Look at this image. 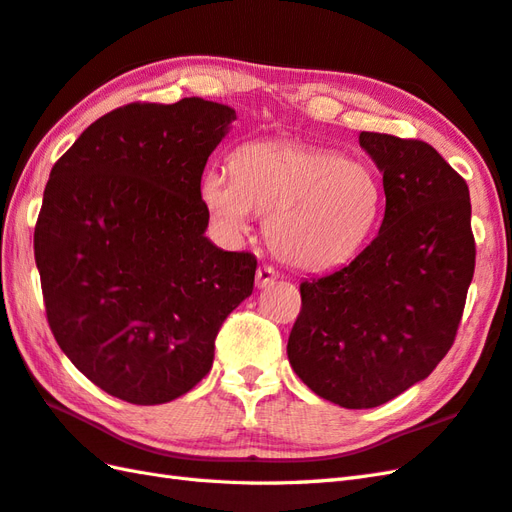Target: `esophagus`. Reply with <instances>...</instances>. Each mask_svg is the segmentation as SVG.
Here are the masks:
<instances>
[{
	"instance_id": "1",
	"label": "esophagus",
	"mask_w": 512,
	"mask_h": 512,
	"mask_svg": "<svg viewBox=\"0 0 512 512\" xmlns=\"http://www.w3.org/2000/svg\"><path fill=\"white\" fill-rule=\"evenodd\" d=\"M278 278H280V273L273 269L271 265H263V267H258V271H256V284L260 286V289H265V286L273 284Z\"/></svg>"
}]
</instances>
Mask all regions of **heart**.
<instances>
[{"label": "heart", "mask_w": 512, "mask_h": 512, "mask_svg": "<svg viewBox=\"0 0 512 512\" xmlns=\"http://www.w3.org/2000/svg\"><path fill=\"white\" fill-rule=\"evenodd\" d=\"M202 197L234 232H247L254 213L269 215L273 252L310 271L352 258L382 210V184L367 162L297 141L241 145L232 173H204Z\"/></svg>", "instance_id": "heart-1"}]
</instances>
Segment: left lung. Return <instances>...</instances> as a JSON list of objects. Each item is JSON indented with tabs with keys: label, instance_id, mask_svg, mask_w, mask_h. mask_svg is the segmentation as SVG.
Returning a JSON list of instances; mask_svg holds the SVG:
<instances>
[{
	"label": "left lung",
	"instance_id": "1",
	"mask_svg": "<svg viewBox=\"0 0 512 512\" xmlns=\"http://www.w3.org/2000/svg\"><path fill=\"white\" fill-rule=\"evenodd\" d=\"M382 171L384 219L350 265L299 284L286 345L310 391L343 408L386 404L454 345L476 267L469 186L428 143L360 132Z\"/></svg>",
	"mask_w": 512,
	"mask_h": 512
}]
</instances>
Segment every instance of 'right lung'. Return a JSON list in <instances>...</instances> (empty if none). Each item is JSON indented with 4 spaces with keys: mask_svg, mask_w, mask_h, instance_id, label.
<instances>
[{
    "mask_svg": "<svg viewBox=\"0 0 512 512\" xmlns=\"http://www.w3.org/2000/svg\"><path fill=\"white\" fill-rule=\"evenodd\" d=\"M234 119L202 97L121 106L49 173L34 228L47 323L123 402L189 393L213 367L221 323L252 295L256 256L204 234L202 173Z\"/></svg>",
    "mask_w": 512,
    "mask_h": 512,
    "instance_id": "add662e5",
    "label": "right lung"
}]
</instances>
